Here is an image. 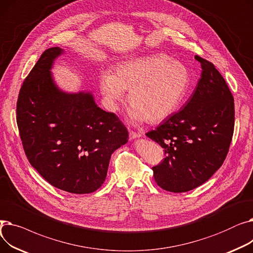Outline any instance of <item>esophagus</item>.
<instances>
[{"mask_svg": "<svg viewBox=\"0 0 253 253\" xmlns=\"http://www.w3.org/2000/svg\"><path fill=\"white\" fill-rule=\"evenodd\" d=\"M141 137V134L138 133V132H134V131H129V138L131 140L133 139H136V138H139Z\"/></svg>", "mask_w": 253, "mask_h": 253, "instance_id": "obj_1", "label": "esophagus"}]
</instances>
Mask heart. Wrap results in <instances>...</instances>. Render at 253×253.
Instances as JSON below:
<instances>
[{
    "label": "heart",
    "mask_w": 253,
    "mask_h": 253,
    "mask_svg": "<svg viewBox=\"0 0 253 253\" xmlns=\"http://www.w3.org/2000/svg\"><path fill=\"white\" fill-rule=\"evenodd\" d=\"M191 83L189 69L165 54H153L120 63L116 74L103 72L99 88L111 112L129 91V116L133 121L159 123L173 114L180 105Z\"/></svg>",
    "instance_id": "obj_1"
}]
</instances>
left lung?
Segmentation results:
<instances>
[{"label":"left lung","instance_id":"8db88e82","mask_svg":"<svg viewBox=\"0 0 253 253\" xmlns=\"http://www.w3.org/2000/svg\"><path fill=\"white\" fill-rule=\"evenodd\" d=\"M201 78L183 108L147 136L164 149V161L153 167L159 187L183 193L207 181L222 165L234 132L232 93L213 63L196 55Z\"/></svg>","mask_w":253,"mask_h":253}]
</instances>
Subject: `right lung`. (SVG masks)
Returning <instances> with one entry per match:
<instances>
[{"label":"right lung","mask_w":253,"mask_h":253,"mask_svg":"<svg viewBox=\"0 0 253 253\" xmlns=\"http://www.w3.org/2000/svg\"><path fill=\"white\" fill-rule=\"evenodd\" d=\"M64 53L47 49L20 88L16 120L31 165L50 184L89 194L105 180L112 154L128 141L114 113L101 110L92 92H65L51 72Z\"/></svg>","instance_id":"right-lung-1"}]
</instances>
